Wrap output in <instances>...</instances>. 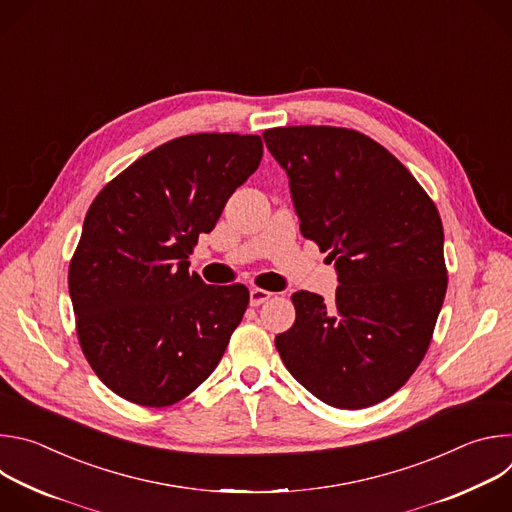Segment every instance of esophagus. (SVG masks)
I'll return each instance as SVG.
<instances>
[{
	"mask_svg": "<svg viewBox=\"0 0 512 512\" xmlns=\"http://www.w3.org/2000/svg\"><path fill=\"white\" fill-rule=\"evenodd\" d=\"M273 294L271 291H265V289H259V287H253L251 291H249V304L253 306V308H257V306H261V304H265L269 298H271Z\"/></svg>",
	"mask_w": 512,
	"mask_h": 512,
	"instance_id": "34e87169",
	"label": "esophagus"
}]
</instances>
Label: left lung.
Masks as SVG:
<instances>
[{
	"mask_svg": "<svg viewBox=\"0 0 512 512\" xmlns=\"http://www.w3.org/2000/svg\"><path fill=\"white\" fill-rule=\"evenodd\" d=\"M267 150L289 178L300 231L330 251L336 298L298 291L275 348L298 383L338 409L399 391L423 360L448 271L440 212L375 139L328 125L275 127Z\"/></svg>",
	"mask_w": 512,
	"mask_h": 512,
	"instance_id": "1",
	"label": "left lung"
}]
</instances>
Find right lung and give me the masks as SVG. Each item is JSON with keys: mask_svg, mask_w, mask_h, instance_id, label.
Here are the masks:
<instances>
[{"mask_svg": "<svg viewBox=\"0 0 512 512\" xmlns=\"http://www.w3.org/2000/svg\"><path fill=\"white\" fill-rule=\"evenodd\" d=\"M259 135L196 133L145 154L93 200L68 267L81 348L119 397L168 407L221 362L249 289L208 285L188 255L259 168Z\"/></svg>", "mask_w": 512, "mask_h": 512, "instance_id": "1", "label": "right lung"}]
</instances>
